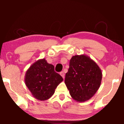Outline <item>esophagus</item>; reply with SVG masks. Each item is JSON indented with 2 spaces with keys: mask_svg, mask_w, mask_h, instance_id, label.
Masks as SVG:
<instances>
[{
  "mask_svg": "<svg viewBox=\"0 0 124 124\" xmlns=\"http://www.w3.org/2000/svg\"><path fill=\"white\" fill-rule=\"evenodd\" d=\"M60 74L61 76H62V78H64V76H65V75H64V73L63 72H60Z\"/></svg>",
  "mask_w": 124,
  "mask_h": 124,
  "instance_id": "obj_1",
  "label": "esophagus"
}]
</instances>
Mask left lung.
<instances>
[{"mask_svg": "<svg viewBox=\"0 0 124 124\" xmlns=\"http://www.w3.org/2000/svg\"><path fill=\"white\" fill-rule=\"evenodd\" d=\"M101 79V68L89 56H72L65 74V84L74 100L84 102L91 99L100 87Z\"/></svg>", "mask_w": 124, "mask_h": 124, "instance_id": "left-lung-1", "label": "left lung"}]
</instances>
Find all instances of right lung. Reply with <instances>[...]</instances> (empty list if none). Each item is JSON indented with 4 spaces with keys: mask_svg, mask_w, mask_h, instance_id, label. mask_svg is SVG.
<instances>
[{
    "mask_svg": "<svg viewBox=\"0 0 124 124\" xmlns=\"http://www.w3.org/2000/svg\"><path fill=\"white\" fill-rule=\"evenodd\" d=\"M63 81L62 76L54 70V66L45 58L32 64L26 70L25 84L34 98L40 101L50 99L55 89Z\"/></svg>",
    "mask_w": 124,
    "mask_h": 124,
    "instance_id": "1",
    "label": "right lung"
}]
</instances>
